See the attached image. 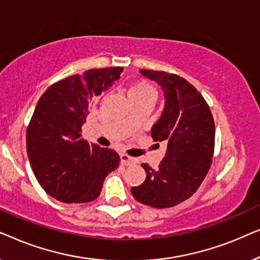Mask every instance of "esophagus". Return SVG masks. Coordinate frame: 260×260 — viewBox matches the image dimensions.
Instances as JSON below:
<instances>
[{
    "mask_svg": "<svg viewBox=\"0 0 260 260\" xmlns=\"http://www.w3.org/2000/svg\"><path fill=\"white\" fill-rule=\"evenodd\" d=\"M135 162L136 161H135V158L131 157V156L126 154H120V163H122L123 166H131L134 165Z\"/></svg>",
    "mask_w": 260,
    "mask_h": 260,
    "instance_id": "esophagus-1",
    "label": "esophagus"
}]
</instances>
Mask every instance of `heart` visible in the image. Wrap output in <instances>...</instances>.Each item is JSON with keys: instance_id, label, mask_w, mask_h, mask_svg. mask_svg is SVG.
Segmentation results:
<instances>
[{"instance_id": "obj_1", "label": "heart", "mask_w": 260, "mask_h": 260, "mask_svg": "<svg viewBox=\"0 0 260 260\" xmlns=\"http://www.w3.org/2000/svg\"><path fill=\"white\" fill-rule=\"evenodd\" d=\"M127 95L129 97H147V95H154L155 97V91L151 87L150 84H148L147 81H137L131 85L127 90Z\"/></svg>"}]
</instances>
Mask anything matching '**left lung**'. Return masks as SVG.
I'll list each match as a JSON object with an SVG mask.
<instances>
[{
    "label": "left lung",
    "mask_w": 260,
    "mask_h": 260,
    "mask_svg": "<svg viewBox=\"0 0 260 260\" xmlns=\"http://www.w3.org/2000/svg\"><path fill=\"white\" fill-rule=\"evenodd\" d=\"M141 73L165 92V110L152 126L151 137L167 141L168 147L157 170L142 165L147 177L141 186L131 188V194L150 207H174L199 189L211 168L214 119L202 94L184 78L163 71L141 70Z\"/></svg>",
    "instance_id": "left-lung-1"
}]
</instances>
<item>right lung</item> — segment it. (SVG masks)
I'll return each mask as SVG.
<instances>
[{
    "label": "right lung",
    "instance_id": "right-lung-1",
    "mask_svg": "<svg viewBox=\"0 0 260 260\" xmlns=\"http://www.w3.org/2000/svg\"><path fill=\"white\" fill-rule=\"evenodd\" d=\"M122 72V67H109L74 74L51 85L39 99L27 127V154L38 182L56 200H95L105 177L118 168L119 155L88 144L81 126L95 99Z\"/></svg>",
    "mask_w": 260,
    "mask_h": 260
}]
</instances>
